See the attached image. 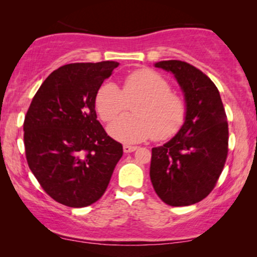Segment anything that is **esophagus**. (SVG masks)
<instances>
[{"mask_svg":"<svg viewBox=\"0 0 257 257\" xmlns=\"http://www.w3.org/2000/svg\"><path fill=\"white\" fill-rule=\"evenodd\" d=\"M122 150H124V153H131V152H135V151L137 150V146L124 145L122 146Z\"/></svg>","mask_w":257,"mask_h":257,"instance_id":"1","label":"esophagus"}]
</instances>
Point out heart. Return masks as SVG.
<instances>
[{"instance_id": "1", "label": "heart", "mask_w": 257, "mask_h": 257, "mask_svg": "<svg viewBox=\"0 0 257 257\" xmlns=\"http://www.w3.org/2000/svg\"><path fill=\"white\" fill-rule=\"evenodd\" d=\"M132 112L108 126L111 137L126 144H136L157 137H173L186 118L185 101L171 91L170 83L151 69H139L124 80L122 90L117 84L106 82L97 91L94 105L104 121H112L132 101Z\"/></svg>"}]
</instances>
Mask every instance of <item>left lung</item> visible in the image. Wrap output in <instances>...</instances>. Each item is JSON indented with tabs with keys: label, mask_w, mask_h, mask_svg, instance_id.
Returning <instances> with one entry per match:
<instances>
[{
	"label": "left lung",
	"mask_w": 257,
	"mask_h": 257,
	"mask_svg": "<svg viewBox=\"0 0 257 257\" xmlns=\"http://www.w3.org/2000/svg\"><path fill=\"white\" fill-rule=\"evenodd\" d=\"M174 76L184 93V125L163 146L153 147L150 178L170 206H189L212 192L228 154V122L220 92L195 66L181 61L154 63Z\"/></svg>",
	"instance_id": "left-lung-1"
}]
</instances>
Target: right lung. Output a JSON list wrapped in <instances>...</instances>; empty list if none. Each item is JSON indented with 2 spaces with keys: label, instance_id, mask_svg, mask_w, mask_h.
Listing matches in <instances>:
<instances>
[{
  "label": "right lung",
  "instance_id": "1",
  "mask_svg": "<svg viewBox=\"0 0 257 257\" xmlns=\"http://www.w3.org/2000/svg\"><path fill=\"white\" fill-rule=\"evenodd\" d=\"M118 62L72 63L50 73L24 119L31 172L56 201L73 208L92 205L106 191L121 144L97 120V91Z\"/></svg>",
  "mask_w": 257,
  "mask_h": 257
}]
</instances>
